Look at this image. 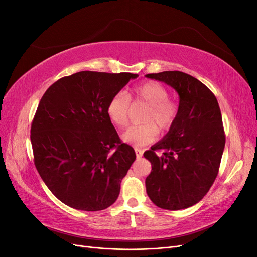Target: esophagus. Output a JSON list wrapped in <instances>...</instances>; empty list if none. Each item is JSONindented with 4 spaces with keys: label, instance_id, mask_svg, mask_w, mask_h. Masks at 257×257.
Listing matches in <instances>:
<instances>
[{
    "label": "esophagus",
    "instance_id": "esophagus-1",
    "mask_svg": "<svg viewBox=\"0 0 257 257\" xmlns=\"http://www.w3.org/2000/svg\"><path fill=\"white\" fill-rule=\"evenodd\" d=\"M135 153H136V158H137V160H139V159H141V158L143 157V150L138 149V148H135Z\"/></svg>",
    "mask_w": 257,
    "mask_h": 257
}]
</instances>
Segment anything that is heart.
I'll return each instance as SVG.
<instances>
[{
    "mask_svg": "<svg viewBox=\"0 0 257 257\" xmlns=\"http://www.w3.org/2000/svg\"><path fill=\"white\" fill-rule=\"evenodd\" d=\"M135 104L148 106L143 122L145 124L131 126L122 135V141L134 147L153 143L159 136V130L166 133L178 119L179 106L169 99L168 91L158 82H145L137 85L131 93ZM106 113L109 121L120 128L126 126L131 113V100L123 92L115 93L108 100Z\"/></svg>",
    "mask_w": 257,
    "mask_h": 257,
    "instance_id": "heart-1",
    "label": "heart"
}]
</instances>
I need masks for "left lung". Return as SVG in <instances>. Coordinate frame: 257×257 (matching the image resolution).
Segmentation results:
<instances>
[{
    "label": "left lung",
    "mask_w": 257,
    "mask_h": 257,
    "mask_svg": "<svg viewBox=\"0 0 257 257\" xmlns=\"http://www.w3.org/2000/svg\"><path fill=\"white\" fill-rule=\"evenodd\" d=\"M146 77L165 82L179 95L175 125L144 153L152 165L146 178L147 194L162 209L192 207L203 199L219 173L225 147L219 103L203 82L189 74L168 71Z\"/></svg>",
    "instance_id": "1"
}]
</instances>
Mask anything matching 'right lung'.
I'll return each mask as SVG.
<instances>
[{
  "label": "right lung",
  "instance_id": "obj_1",
  "mask_svg": "<svg viewBox=\"0 0 257 257\" xmlns=\"http://www.w3.org/2000/svg\"><path fill=\"white\" fill-rule=\"evenodd\" d=\"M137 77L79 72L51 84L38 104L31 126L34 164L47 188L68 207L99 211L118 198L136 154L121 143L106 106Z\"/></svg>",
  "mask_w": 257,
  "mask_h": 257
}]
</instances>
